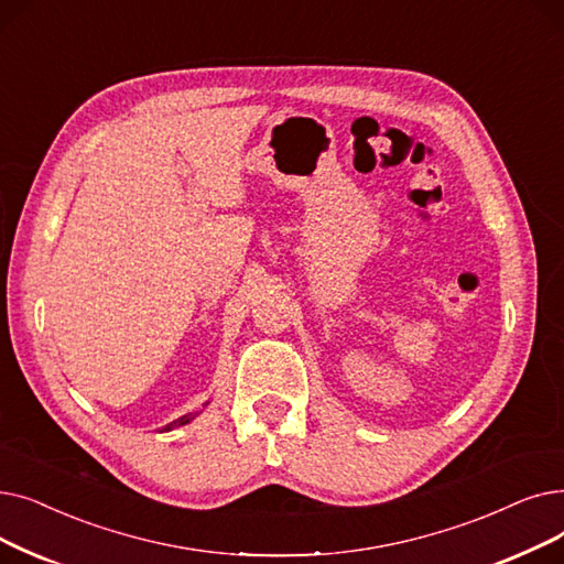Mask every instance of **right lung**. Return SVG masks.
<instances>
[{
  "mask_svg": "<svg viewBox=\"0 0 564 564\" xmlns=\"http://www.w3.org/2000/svg\"><path fill=\"white\" fill-rule=\"evenodd\" d=\"M195 414H198V412H188V414H184V417H180V420H175V422H170V424L165 426V431L175 429V426H184V424H188L191 420H195Z\"/></svg>",
  "mask_w": 564,
  "mask_h": 564,
  "instance_id": "right-lung-1",
  "label": "right lung"
}]
</instances>
